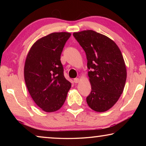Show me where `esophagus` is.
Listing matches in <instances>:
<instances>
[{
  "label": "esophagus",
  "mask_w": 146,
  "mask_h": 146,
  "mask_svg": "<svg viewBox=\"0 0 146 146\" xmlns=\"http://www.w3.org/2000/svg\"><path fill=\"white\" fill-rule=\"evenodd\" d=\"M79 80H80V79H79L78 78H76L74 79V82L76 84V83H78L79 82Z\"/></svg>",
  "instance_id": "esophagus-1"
}]
</instances>
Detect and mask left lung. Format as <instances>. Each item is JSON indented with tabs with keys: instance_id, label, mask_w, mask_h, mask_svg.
I'll use <instances>...</instances> for the list:
<instances>
[{
	"instance_id": "left-lung-1",
	"label": "left lung",
	"mask_w": 146,
	"mask_h": 146,
	"mask_svg": "<svg viewBox=\"0 0 146 146\" xmlns=\"http://www.w3.org/2000/svg\"><path fill=\"white\" fill-rule=\"evenodd\" d=\"M88 60L91 91L86 101L91 109L104 112L114 106L123 91L127 77L122 53L114 41L93 30L73 33Z\"/></svg>"
}]
</instances>
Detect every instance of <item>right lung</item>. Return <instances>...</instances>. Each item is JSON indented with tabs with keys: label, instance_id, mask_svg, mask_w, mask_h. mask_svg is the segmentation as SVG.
<instances>
[{
	"label": "right lung",
	"instance_id": "obj_1",
	"mask_svg": "<svg viewBox=\"0 0 146 146\" xmlns=\"http://www.w3.org/2000/svg\"><path fill=\"white\" fill-rule=\"evenodd\" d=\"M68 32H55L39 38L31 47L24 75L31 98L44 111L54 112L63 106L71 84L64 76L60 55Z\"/></svg>",
	"mask_w": 146,
	"mask_h": 146
}]
</instances>
